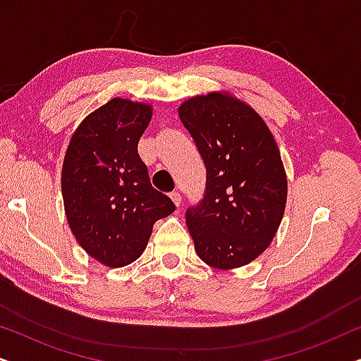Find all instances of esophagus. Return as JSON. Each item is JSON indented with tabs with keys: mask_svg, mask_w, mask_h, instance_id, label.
<instances>
[{
	"mask_svg": "<svg viewBox=\"0 0 361 361\" xmlns=\"http://www.w3.org/2000/svg\"><path fill=\"white\" fill-rule=\"evenodd\" d=\"M171 199H172V202H174V204H176V207H179V205L182 204V197H180L179 192H172Z\"/></svg>",
	"mask_w": 361,
	"mask_h": 361,
	"instance_id": "esophagus-1",
	"label": "esophagus"
}]
</instances>
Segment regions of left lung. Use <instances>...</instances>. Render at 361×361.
Returning <instances> with one entry per match:
<instances>
[{"label":"left lung","mask_w":361,"mask_h":361,"mask_svg":"<svg viewBox=\"0 0 361 361\" xmlns=\"http://www.w3.org/2000/svg\"><path fill=\"white\" fill-rule=\"evenodd\" d=\"M207 169L204 199L185 212L200 259L233 269L268 248L283 220L288 179L269 128L228 93L194 97L179 106Z\"/></svg>","instance_id":"obj_1"}]
</instances>
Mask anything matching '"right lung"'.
Segmentation results:
<instances>
[{
  "label": "right lung",
  "instance_id": "add662e5",
  "mask_svg": "<svg viewBox=\"0 0 361 361\" xmlns=\"http://www.w3.org/2000/svg\"><path fill=\"white\" fill-rule=\"evenodd\" d=\"M151 116L146 103L113 98L80 123L63 157L62 197L72 233L110 268L140 258L152 225L176 210L151 185L137 154Z\"/></svg>",
  "mask_w": 361,
  "mask_h": 361
}]
</instances>
